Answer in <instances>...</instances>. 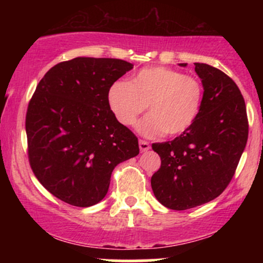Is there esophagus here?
<instances>
[{
    "label": "esophagus",
    "instance_id": "34e87169",
    "mask_svg": "<svg viewBox=\"0 0 263 263\" xmlns=\"http://www.w3.org/2000/svg\"><path fill=\"white\" fill-rule=\"evenodd\" d=\"M138 144H140L141 152H146V151H148L151 148V144L147 141L140 140V142H138Z\"/></svg>",
    "mask_w": 263,
    "mask_h": 263
}]
</instances>
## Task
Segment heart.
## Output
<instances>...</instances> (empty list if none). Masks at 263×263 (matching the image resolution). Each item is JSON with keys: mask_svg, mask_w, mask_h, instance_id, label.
Here are the masks:
<instances>
[{"mask_svg": "<svg viewBox=\"0 0 263 263\" xmlns=\"http://www.w3.org/2000/svg\"><path fill=\"white\" fill-rule=\"evenodd\" d=\"M203 100L200 80L165 66L141 69L131 81L119 80L108 90V105L121 125H134L148 105L151 114L137 123L147 137L183 135L197 121Z\"/></svg>", "mask_w": 263, "mask_h": 263, "instance_id": "obj_1", "label": "heart"}]
</instances>
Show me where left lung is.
<instances>
[{
  "instance_id": "left-lung-1",
  "label": "left lung",
  "mask_w": 263,
  "mask_h": 263,
  "mask_svg": "<svg viewBox=\"0 0 263 263\" xmlns=\"http://www.w3.org/2000/svg\"><path fill=\"white\" fill-rule=\"evenodd\" d=\"M195 71L204 86L197 121L173 141L152 144L162 162L151 185L159 203L173 210L218 198L231 182L249 137L245 100L235 81L204 63H195Z\"/></svg>"
}]
</instances>
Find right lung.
<instances>
[{"label":"right lung","mask_w":263,"mask_h":263,"mask_svg":"<svg viewBox=\"0 0 263 263\" xmlns=\"http://www.w3.org/2000/svg\"><path fill=\"white\" fill-rule=\"evenodd\" d=\"M132 68L121 59L78 57L50 68L35 87L26 115L28 161L64 203L98 204L114 168L140 153L137 137L108 105L110 87Z\"/></svg>","instance_id":"1"}]
</instances>
